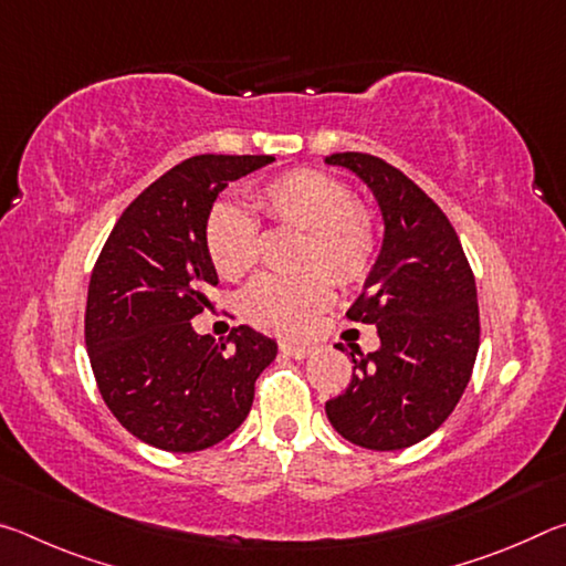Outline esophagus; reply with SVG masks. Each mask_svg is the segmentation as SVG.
Masks as SVG:
<instances>
[{"mask_svg":"<svg viewBox=\"0 0 566 566\" xmlns=\"http://www.w3.org/2000/svg\"><path fill=\"white\" fill-rule=\"evenodd\" d=\"M280 349H282V354H286V357H292V359H306V357H312V347H302V344H280Z\"/></svg>","mask_w":566,"mask_h":566,"instance_id":"34e87169","label":"esophagus"}]
</instances>
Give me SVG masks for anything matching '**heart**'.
I'll list each match as a JSON object with an SVG mask.
<instances>
[{
    "label": "heart",
    "instance_id": "1",
    "mask_svg": "<svg viewBox=\"0 0 566 566\" xmlns=\"http://www.w3.org/2000/svg\"><path fill=\"white\" fill-rule=\"evenodd\" d=\"M254 205L272 224L304 232L296 276L264 274L244 294L256 327L300 337L332 304V275L339 286H359L379 254V224L342 179L317 169H292L254 191ZM205 244L214 270L242 280L260 260V232L242 207L222 202L207 217ZM319 265L331 275L312 271Z\"/></svg>",
    "mask_w": 566,
    "mask_h": 566
}]
</instances>
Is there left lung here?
I'll return each mask as SVG.
<instances>
[{
    "label": "left lung",
    "mask_w": 566,
    "mask_h": 566,
    "mask_svg": "<svg viewBox=\"0 0 566 566\" xmlns=\"http://www.w3.org/2000/svg\"><path fill=\"white\" fill-rule=\"evenodd\" d=\"M327 165L371 189L385 239L347 312L377 324L381 344L369 354L349 344L352 381L324 409L352 444L395 452L442 427L464 395L479 349L474 274L447 214L397 167L361 151H339Z\"/></svg>",
    "instance_id": "left-lung-1"
}]
</instances>
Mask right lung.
Listing matches in <instances>:
<instances>
[{
    "label": "right lung",
    "instance_id": "1",
    "mask_svg": "<svg viewBox=\"0 0 566 566\" xmlns=\"http://www.w3.org/2000/svg\"><path fill=\"white\" fill-rule=\"evenodd\" d=\"M270 155H199L171 167L124 209L94 264L84 339L119 424L165 452H199L247 419L276 342L247 324L227 342L191 329L217 270L207 217L229 181Z\"/></svg>",
    "mask_w": 566,
    "mask_h": 566
}]
</instances>
